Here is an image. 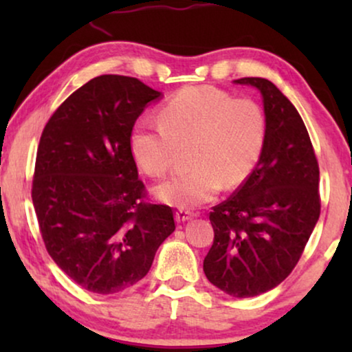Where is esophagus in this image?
<instances>
[{
	"label": "esophagus",
	"instance_id": "1",
	"mask_svg": "<svg viewBox=\"0 0 352 352\" xmlns=\"http://www.w3.org/2000/svg\"><path fill=\"white\" fill-rule=\"evenodd\" d=\"M195 216L194 211H189V210H177L175 213V218L177 223H186V221L192 219Z\"/></svg>",
	"mask_w": 352,
	"mask_h": 352
}]
</instances>
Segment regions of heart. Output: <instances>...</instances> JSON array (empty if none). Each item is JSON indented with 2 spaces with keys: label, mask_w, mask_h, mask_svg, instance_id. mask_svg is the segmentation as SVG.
<instances>
[{
  "label": "heart",
  "mask_w": 352,
  "mask_h": 352,
  "mask_svg": "<svg viewBox=\"0 0 352 352\" xmlns=\"http://www.w3.org/2000/svg\"><path fill=\"white\" fill-rule=\"evenodd\" d=\"M158 126L138 122L129 133V152L147 176L170 170L177 151L190 147V171L155 187L163 204L195 208L213 200L223 184L237 187L252 175L267 136L266 115L252 99H234L211 86H187L158 112Z\"/></svg>",
  "instance_id": "heart-1"
}]
</instances>
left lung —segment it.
Returning <instances> with one entry per match:
<instances>
[{"instance_id": "8db88e82", "label": "left lung", "mask_w": 352, "mask_h": 352, "mask_svg": "<svg viewBox=\"0 0 352 352\" xmlns=\"http://www.w3.org/2000/svg\"><path fill=\"white\" fill-rule=\"evenodd\" d=\"M263 96L267 136L243 184L213 206L214 240L205 256L208 280L234 298L272 290L290 276L320 214L319 163L290 100L266 78H240Z\"/></svg>"}]
</instances>
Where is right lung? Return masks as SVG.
<instances>
[{
    "instance_id": "add662e5",
    "label": "right lung",
    "mask_w": 352,
    "mask_h": 352,
    "mask_svg": "<svg viewBox=\"0 0 352 352\" xmlns=\"http://www.w3.org/2000/svg\"><path fill=\"white\" fill-rule=\"evenodd\" d=\"M162 93L133 76L100 75L70 94L43 129L32 200L54 263L99 295L146 277L175 230L173 210L144 201L129 133Z\"/></svg>"
}]
</instances>
